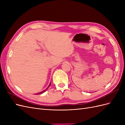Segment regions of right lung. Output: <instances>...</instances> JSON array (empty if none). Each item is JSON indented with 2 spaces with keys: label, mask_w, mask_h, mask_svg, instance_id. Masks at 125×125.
<instances>
[{
  "label": "right lung",
  "mask_w": 125,
  "mask_h": 125,
  "mask_svg": "<svg viewBox=\"0 0 125 125\" xmlns=\"http://www.w3.org/2000/svg\"><path fill=\"white\" fill-rule=\"evenodd\" d=\"M51 83H50V84H49V85H48V86L47 87V88L46 89H45V90H43V91H42V92H39V93H36L35 94H36V95H37H37H38V94H42V93H43L44 92H45V91H46L48 89V88H49V87H50V85H51Z\"/></svg>",
  "instance_id": "add662e5"
}]
</instances>
